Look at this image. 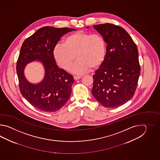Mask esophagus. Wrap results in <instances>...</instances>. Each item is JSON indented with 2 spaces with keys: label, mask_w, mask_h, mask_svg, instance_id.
I'll return each instance as SVG.
<instances>
[{
  "label": "esophagus",
  "mask_w": 160,
  "mask_h": 160,
  "mask_svg": "<svg viewBox=\"0 0 160 160\" xmlns=\"http://www.w3.org/2000/svg\"><path fill=\"white\" fill-rule=\"evenodd\" d=\"M82 78V76H74V79H75V80H78V79H81Z\"/></svg>",
  "instance_id": "esophagus-1"
}]
</instances>
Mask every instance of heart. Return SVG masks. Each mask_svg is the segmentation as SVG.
Wrapping results in <instances>:
<instances>
[{"instance_id":"1","label":"heart","mask_w":160,"mask_h":160,"mask_svg":"<svg viewBox=\"0 0 160 160\" xmlns=\"http://www.w3.org/2000/svg\"><path fill=\"white\" fill-rule=\"evenodd\" d=\"M105 39L101 34L78 31L65 38L63 44H57L52 50L56 63L65 70H68L78 59L70 71L77 74H83L91 68L102 65L106 55ZM76 57H75V55Z\"/></svg>"}]
</instances>
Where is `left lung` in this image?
Returning <instances> with one entry per match:
<instances>
[{"label":"left lung","instance_id":"1","mask_svg":"<svg viewBox=\"0 0 160 160\" xmlns=\"http://www.w3.org/2000/svg\"><path fill=\"white\" fill-rule=\"evenodd\" d=\"M93 27L105 39L107 50L105 61L93 75L92 94L104 107L117 108L136 92L141 70L138 49L120 26L105 23Z\"/></svg>","mask_w":160,"mask_h":160}]
</instances>
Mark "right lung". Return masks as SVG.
<instances>
[{
  "mask_svg": "<svg viewBox=\"0 0 160 160\" xmlns=\"http://www.w3.org/2000/svg\"><path fill=\"white\" fill-rule=\"evenodd\" d=\"M76 30L70 28L46 26L27 38L22 45L17 63V72L22 95L35 108L45 112H54L68 101L74 82L73 77L58 68L52 50L65 34ZM40 61L44 67V79L38 84L27 81L24 68L31 61Z\"/></svg>",
  "mask_w": 160,
  "mask_h": 160,
  "instance_id": "right-lung-1",
  "label": "right lung"
}]
</instances>
